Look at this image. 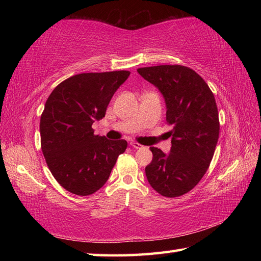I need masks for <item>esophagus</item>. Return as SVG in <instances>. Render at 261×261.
Here are the masks:
<instances>
[{
    "mask_svg": "<svg viewBox=\"0 0 261 261\" xmlns=\"http://www.w3.org/2000/svg\"><path fill=\"white\" fill-rule=\"evenodd\" d=\"M130 146H131L132 148H135V149H140V148H142V145H140V143H138V142H136V141L130 142Z\"/></svg>",
    "mask_w": 261,
    "mask_h": 261,
    "instance_id": "esophagus-1",
    "label": "esophagus"
}]
</instances>
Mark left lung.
<instances>
[{"label":"left lung","instance_id":"obj_1","mask_svg":"<svg viewBox=\"0 0 261 261\" xmlns=\"http://www.w3.org/2000/svg\"><path fill=\"white\" fill-rule=\"evenodd\" d=\"M156 86L166 102V120L173 125L168 154L150 147L152 160L146 176L154 191L177 197L195 187L206 173L219 140L220 122L215 98L196 71L180 65L138 68Z\"/></svg>","mask_w":261,"mask_h":261}]
</instances>
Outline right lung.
Segmentation results:
<instances>
[{
	"instance_id": "obj_1",
	"label": "right lung",
	"mask_w": 261,
	"mask_h": 261,
	"mask_svg": "<svg viewBox=\"0 0 261 261\" xmlns=\"http://www.w3.org/2000/svg\"><path fill=\"white\" fill-rule=\"evenodd\" d=\"M127 70L83 73L60 83L49 95L40 118L41 150L53 176L66 191L87 196L101 188L125 140L94 135L92 124L105 116Z\"/></svg>"
}]
</instances>
